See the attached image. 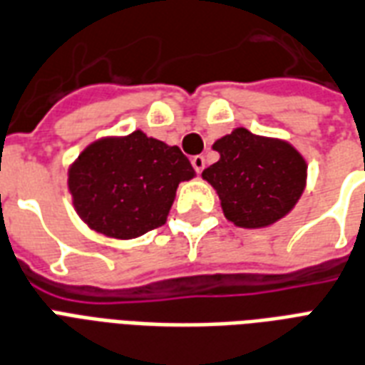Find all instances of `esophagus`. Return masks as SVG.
I'll return each instance as SVG.
<instances>
[{"instance_id":"34e87169","label":"esophagus","mask_w":365,"mask_h":365,"mask_svg":"<svg viewBox=\"0 0 365 365\" xmlns=\"http://www.w3.org/2000/svg\"><path fill=\"white\" fill-rule=\"evenodd\" d=\"M192 168L196 169V173H202L203 168H205V158H203V156L192 158Z\"/></svg>"}]
</instances>
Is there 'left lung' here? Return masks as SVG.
<instances>
[{"label":"left lung","mask_w":365,"mask_h":365,"mask_svg":"<svg viewBox=\"0 0 365 365\" xmlns=\"http://www.w3.org/2000/svg\"><path fill=\"white\" fill-rule=\"evenodd\" d=\"M219 162L203 169L222 213L240 228H267L297 205L307 186V160L284 138L236 127L217 138Z\"/></svg>","instance_id":"left-lung-1"}]
</instances>
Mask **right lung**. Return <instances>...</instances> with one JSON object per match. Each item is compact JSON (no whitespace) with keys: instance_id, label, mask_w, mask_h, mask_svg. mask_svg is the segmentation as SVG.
Instances as JSON below:
<instances>
[{"instance_id":"add662e5","label":"right lung","mask_w":365,"mask_h":365,"mask_svg":"<svg viewBox=\"0 0 365 365\" xmlns=\"http://www.w3.org/2000/svg\"><path fill=\"white\" fill-rule=\"evenodd\" d=\"M194 177L179 146L137 129L86 146L68 168V190L91 230L133 240L165 225L177 188Z\"/></svg>"}]
</instances>
